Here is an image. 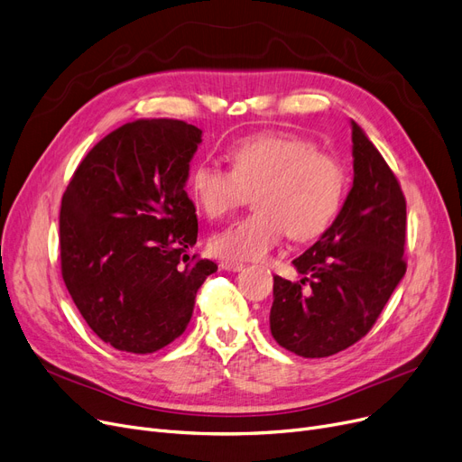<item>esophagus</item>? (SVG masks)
Returning a JSON list of instances; mask_svg holds the SVG:
<instances>
[{"label": "esophagus", "instance_id": "esophagus-1", "mask_svg": "<svg viewBox=\"0 0 462 462\" xmlns=\"http://www.w3.org/2000/svg\"><path fill=\"white\" fill-rule=\"evenodd\" d=\"M220 268L226 272H242L245 266L242 263H236V260H223V263H220Z\"/></svg>", "mask_w": 462, "mask_h": 462}]
</instances>
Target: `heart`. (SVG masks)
<instances>
[{
  "label": "heart",
  "instance_id": "obj_1",
  "mask_svg": "<svg viewBox=\"0 0 462 462\" xmlns=\"http://www.w3.org/2000/svg\"><path fill=\"white\" fill-rule=\"evenodd\" d=\"M230 170L198 162L189 189L198 208L223 218L253 194V211L209 239L215 254L230 260L266 256L289 234L306 242L323 234L342 208L347 175L344 164L292 134H254L226 152Z\"/></svg>",
  "mask_w": 462,
  "mask_h": 462
}]
</instances>
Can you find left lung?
<instances>
[{
	"instance_id": "obj_1",
	"label": "left lung",
	"mask_w": 462,
	"mask_h": 462,
	"mask_svg": "<svg viewBox=\"0 0 462 462\" xmlns=\"http://www.w3.org/2000/svg\"><path fill=\"white\" fill-rule=\"evenodd\" d=\"M353 185L334 223L292 264L300 283L273 275L270 330L306 358L347 349L366 336L406 273V198L355 120Z\"/></svg>"
}]
</instances>
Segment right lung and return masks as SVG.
Masks as SVG:
<instances>
[{
    "label": "right lung",
    "instance_id": "1",
    "mask_svg": "<svg viewBox=\"0 0 462 462\" xmlns=\"http://www.w3.org/2000/svg\"><path fill=\"white\" fill-rule=\"evenodd\" d=\"M202 130L173 118L116 128L79 164L60 209L62 277L99 339L147 355L181 336L217 264L185 185Z\"/></svg>",
    "mask_w": 462,
    "mask_h": 462
}]
</instances>
